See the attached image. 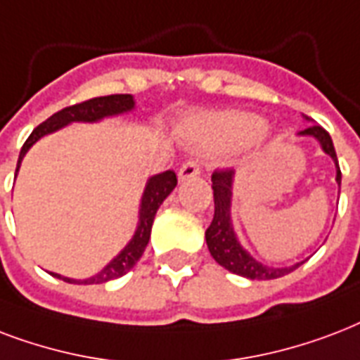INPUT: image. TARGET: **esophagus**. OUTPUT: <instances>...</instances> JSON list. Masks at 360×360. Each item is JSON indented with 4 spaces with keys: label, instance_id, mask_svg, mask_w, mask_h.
Returning <instances> with one entry per match:
<instances>
[{
    "label": "esophagus",
    "instance_id": "esophagus-1",
    "mask_svg": "<svg viewBox=\"0 0 360 360\" xmlns=\"http://www.w3.org/2000/svg\"><path fill=\"white\" fill-rule=\"evenodd\" d=\"M200 174L199 163L197 161H188V163H184L180 167V171H178V180L184 182V180H189V178H195Z\"/></svg>",
    "mask_w": 360,
    "mask_h": 360
}]
</instances>
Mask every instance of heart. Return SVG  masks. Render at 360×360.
I'll use <instances>...</instances> for the list:
<instances>
[{
	"label": "heart",
	"instance_id": "1",
	"mask_svg": "<svg viewBox=\"0 0 360 360\" xmlns=\"http://www.w3.org/2000/svg\"><path fill=\"white\" fill-rule=\"evenodd\" d=\"M263 129V120L250 112H227L189 125V135L202 146H235Z\"/></svg>",
	"mask_w": 360,
	"mask_h": 360
}]
</instances>
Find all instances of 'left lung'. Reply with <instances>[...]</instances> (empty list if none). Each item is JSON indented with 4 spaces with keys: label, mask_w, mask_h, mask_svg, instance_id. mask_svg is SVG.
I'll list each match as a JSON object with an SVG mask.
<instances>
[{
    "label": "left lung",
    "mask_w": 360,
    "mask_h": 360,
    "mask_svg": "<svg viewBox=\"0 0 360 360\" xmlns=\"http://www.w3.org/2000/svg\"><path fill=\"white\" fill-rule=\"evenodd\" d=\"M306 122H311L308 116H304ZM299 136H311L319 142V146L325 154L334 161L336 167V184H342V172H340L338 160H336V152H334L333 139L327 131L323 129L321 125L311 124L304 131L297 133ZM233 188H235V171H216L212 174V189H214V219H212L210 227L206 229L205 238L208 252L216 263L221 264L233 274L244 276L250 280H276L281 276L293 272L299 269L300 263L289 264V266H269V264L259 263L257 259L253 257L252 253L248 252L246 248L242 246L238 236L233 227V218H231V206H233ZM340 193V191H338Z\"/></svg>",
    "instance_id": "obj_1"
}]
</instances>
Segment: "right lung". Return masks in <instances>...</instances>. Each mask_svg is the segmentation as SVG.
<instances>
[{"label":"right lung","mask_w":360,"mask_h":360,"mask_svg":"<svg viewBox=\"0 0 360 360\" xmlns=\"http://www.w3.org/2000/svg\"><path fill=\"white\" fill-rule=\"evenodd\" d=\"M133 108H135V99H133V96H129V94H120V96L96 97V99L79 103V105H73V107H67L63 110H60V112H56L46 122L37 125L33 129L32 135L27 136V141L24 142V146L20 150V155H18L16 174L20 171L22 160L26 158L30 148H32L35 142L41 141L43 136L50 135V133H56L61 127L75 124V122H80V124H96V122H101L105 118H112V116L131 112ZM176 182L178 180L174 171L160 172V174H154V176H150L146 180V186H144V191H142L141 197V205H139V221H136L135 233L131 236V240L122 248V252L110 263L105 264L97 274L90 276V278H84V280H75V278H67V276L56 274V272H50V274L58 278V280L67 281V283H84V285H90V283H105V281L116 280V278H122L124 274H127L135 266L136 261L142 257V253H144V250L148 246L155 212L160 210L163 200L171 195L172 189L176 188Z\"/></svg>","instance_id":"right-lung-1"}]
</instances>
